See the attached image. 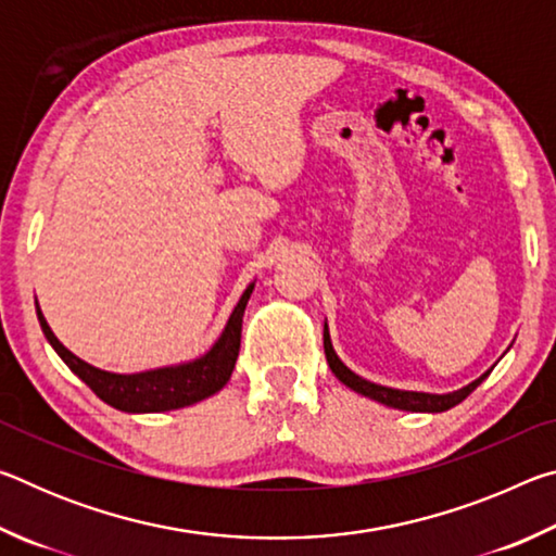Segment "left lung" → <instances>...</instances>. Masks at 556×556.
Returning <instances> with one entry per match:
<instances>
[{
    "mask_svg": "<svg viewBox=\"0 0 556 556\" xmlns=\"http://www.w3.org/2000/svg\"><path fill=\"white\" fill-rule=\"evenodd\" d=\"M324 351H326V361H328V368L333 370V375L338 380H341L345 388H351L357 394H365V397H370L380 404H388V407L394 409H404V412H446L451 407H456L458 402H464L470 392H473L478 384H481L491 370L483 372L481 378L473 380L466 388H460L456 392H448V394H429V392H409V390H394V388H384V384H375L370 380L361 378V375H355L351 368H345L341 363V357L336 355L333 351V343H331V336H328V326H324Z\"/></svg>",
    "mask_w": 556,
    "mask_h": 556,
    "instance_id": "obj_1",
    "label": "left lung"
}]
</instances>
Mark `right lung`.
<instances>
[{"label":"right lung","instance_id":"obj_1","mask_svg":"<svg viewBox=\"0 0 556 556\" xmlns=\"http://www.w3.org/2000/svg\"><path fill=\"white\" fill-rule=\"evenodd\" d=\"M252 289H255V285H250L242 291L238 306L232 308L228 324H225V331L220 333L218 341L213 343L208 353L195 357L191 363L172 365V368H156L147 372H135V375H119V372L92 368L90 363L80 361L78 355H73L68 348L53 336L51 326L46 324L39 306H36V316H39L46 341L53 345V351L61 355V361L68 365V368L78 375V378L86 382L102 402H108L110 407L131 412V414L168 412V409H181V407H188V404H195L205 397H211V394H215L228 384L235 361H238V353H240L242 314L250 301Z\"/></svg>","mask_w":556,"mask_h":556}]
</instances>
